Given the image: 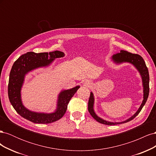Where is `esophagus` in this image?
Here are the masks:
<instances>
[{
	"mask_svg": "<svg viewBox=\"0 0 156 156\" xmlns=\"http://www.w3.org/2000/svg\"><path fill=\"white\" fill-rule=\"evenodd\" d=\"M87 84H88V83H87Z\"/></svg>",
	"mask_w": 156,
	"mask_h": 156,
	"instance_id": "esophagus-1",
	"label": "esophagus"
}]
</instances>
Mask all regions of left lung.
Listing matches in <instances>:
<instances>
[{"label": "left lung", "instance_id": "1", "mask_svg": "<svg viewBox=\"0 0 156 156\" xmlns=\"http://www.w3.org/2000/svg\"><path fill=\"white\" fill-rule=\"evenodd\" d=\"M111 60L113 62L116 64H121L122 63H129L133 66L138 71L141 79H142V83H143V100L142 103L140 105L138 110L135 114L131 116L129 119L124 121L122 122H110L101 119L100 116H98L94 109V96L92 92H90V96L88 100V110L90 112V114L95 119L97 122H100L101 124L112 126V125H116L120 124H124L126 123L127 122H129L131 120H133L134 118H135L138 115L139 113L140 112L145 103L147 101V99L149 94V73L147 67H146L144 60L142 58V56L137 54H132L129 52L121 50L120 53H117L116 55H112L111 56Z\"/></svg>", "mask_w": 156, "mask_h": 156}]
</instances>
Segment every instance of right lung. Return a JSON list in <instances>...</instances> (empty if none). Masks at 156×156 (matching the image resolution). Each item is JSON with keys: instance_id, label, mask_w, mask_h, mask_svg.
Masks as SVG:
<instances>
[{"instance_id": "add662e5", "label": "right lung", "mask_w": 156, "mask_h": 156, "mask_svg": "<svg viewBox=\"0 0 156 156\" xmlns=\"http://www.w3.org/2000/svg\"><path fill=\"white\" fill-rule=\"evenodd\" d=\"M64 56L63 52L59 51L40 53L28 52L21 55L13 64L9 77L8 97L14 109L24 119L36 124H49L58 120L64 115L71 98L80 88L79 85L62 90L58 95L56 109L51 113L28 109L22 102L21 93L26 75L36 69L48 67L55 59Z\"/></svg>"}]
</instances>
